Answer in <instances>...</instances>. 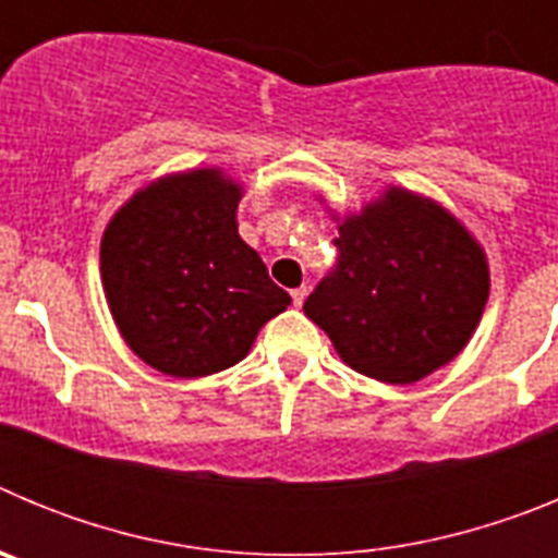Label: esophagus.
Wrapping results in <instances>:
<instances>
[{
    "mask_svg": "<svg viewBox=\"0 0 558 558\" xmlns=\"http://www.w3.org/2000/svg\"><path fill=\"white\" fill-rule=\"evenodd\" d=\"M307 293H310V290H307V284H302V288L290 290V295H293V304H295V307H302V304H304V299H307Z\"/></svg>",
    "mask_w": 558,
    "mask_h": 558,
    "instance_id": "34e87169",
    "label": "esophagus"
}]
</instances>
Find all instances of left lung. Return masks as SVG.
Returning a JSON list of instances; mask_svg holds the SVG:
<instances>
[{"instance_id": "8db88e82", "label": "left lung", "mask_w": 558, "mask_h": 558, "mask_svg": "<svg viewBox=\"0 0 558 558\" xmlns=\"http://www.w3.org/2000/svg\"><path fill=\"white\" fill-rule=\"evenodd\" d=\"M338 220L340 256L304 315L366 377L411 386L463 352L489 299V263L433 198L388 186Z\"/></svg>"}]
</instances>
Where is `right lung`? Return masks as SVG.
Wrapping results in <instances>:
<instances>
[{"label": "right lung", "instance_id": "add662e5", "mask_svg": "<svg viewBox=\"0 0 558 558\" xmlns=\"http://www.w3.org/2000/svg\"><path fill=\"white\" fill-rule=\"evenodd\" d=\"M243 186L220 167L170 172L133 192L100 243L108 310L131 352L192 379L234 366L290 295L236 231Z\"/></svg>", "mask_w": 558, "mask_h": 558}]
</instances>
